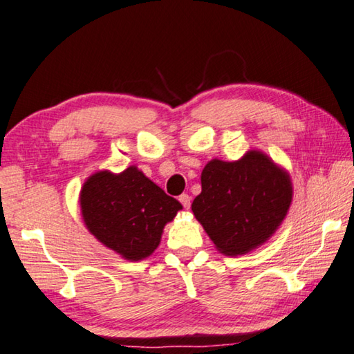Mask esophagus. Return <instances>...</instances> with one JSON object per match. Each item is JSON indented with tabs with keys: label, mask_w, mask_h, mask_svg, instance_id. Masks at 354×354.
Returning a JSON list of instances; mask_svg holds the SVG:
<instances>
[{
	"label": "esophagus",
	"mask_w": 354,
	"mask_h": 354,
	"mask_svg": "<svg viewBox=\"0 0 354 354\" xmlns=\"http://www.w3.org/2000/svg\"><path fill=\"white\" fill-rule=\"evenodd\" d=\"M190 199H192V198H190L187 194H183L181 196H179V203L183 204L184 209H189V207H190Z\"/></svg>",
	"instance_id": "esophagus-1"
}]
</instances>
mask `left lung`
I'll return each mask as SVG.
<instances>
[{"instance_id":"1","label":"left lung","mask_w":354,"mask_h":354,"mask_svg":"<svg viewBox=\"0 0 354 354\" xmlns=\"http://www.w3.org/2000/svg\"><path fill=\"white\" fill-rule=\"evenodd\" d=\"M192 210L218 250L241 255L265 243L291 205L289 175L260 151L240 160L212 159L201 173Z\"/></svg>"}]
</instances>
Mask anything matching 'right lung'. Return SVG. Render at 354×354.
Instances as JSON below:
<instances>
[{
  "label": "right lung",
  "mask_w": 354,
  "mask_h": 354,
  "mask_svg": "<svg viewBox=\"0 0 354 354\" xmlns=\"http://www.w3.org/2000/svg\"><path fill=\"white\" fill-rule=\"evenodd\" d=\"M80 205L89 232L131 261L145 259L159 246L164 226L183 209L138 167L119 175L104 170L89 176Z\"/></svg>",
  "instance_id": "1"
}]
</instances>
